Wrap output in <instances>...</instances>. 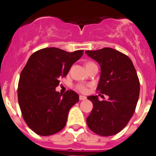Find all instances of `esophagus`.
<instances>
[{
  "label": "esophagus",
  "instance_id": "obj_1",
  "mask_svg": "<svg viewBox=\"0 0 156 156\" xmlns=\"http://www.w3.org/2000/svg\"><path fill=\"white\" fill-rule=\"evenodd\" d=\"M87 98L85 96H83V95H80V100L83 101V100H86Z\"/></svg>",
  "mask_w": 156,
  "mask_h": 156
}]
</instances>
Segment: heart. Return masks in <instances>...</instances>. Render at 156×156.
Segmentation results:
<instances>
[{
	"label": "heart",
	"instance_id": "b5f03b06",
	"mask_svg": "<svg viewBox=\"0 0 156 156\" xmlns=\"http://www.w3.org/2000/svg\"><path fill=\"white\" fill-rule=\"evenodd\" d=\"M90 64H92V62H87L86 64V66H88V65ZM76 89L78 91L80 92H82V93H85V92L87 91V87L85 86V85L83 84H78L76 86Z\"/></svg>",
	"mask_w": 156,
	"mask_h": 156
}]
</instances>
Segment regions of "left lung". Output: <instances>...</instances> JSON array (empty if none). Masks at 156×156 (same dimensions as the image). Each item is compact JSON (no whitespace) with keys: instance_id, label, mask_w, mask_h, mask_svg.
<instances>
[{"instance_id":"8db88e82","label":"left lung","mask_w":156,"mask_h":156,"mask_svg":"<svg viewBox=\"0 0 156 156\" xmlns=\"http://www.w3.org/2000/svg\"><path fill=\"white\" fill-rule=\"evenodd\" d=\"M85 53L100 65L97 91L108 96V100L103 101L94 95L87 98L94 106L87 123L101 136L115 135L126 126L134 113L140 94L137 72L129 58L113 48Z\"/></svg>"}]
</instances>
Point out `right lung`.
Listing matches in <instances>:
<instances>
[{
    "label": "right lung",
    "mask_w": 156,
    "mask_h": 156,
    "mask_svg": "<svg viewBox=\"0 0 156 156\" xmlns=\"http://www.w3.org/2000/svg\"><path fill=\"white\" fill-rule=\"evenodd\" d=\"M83 51L47 48L34 52L20 74L18 100L23 119L37 134L49 136L64 128L69 111L79 101L73 90H55Z\"/></svg>",
    "instance_id": "1"
}]
</instances>
